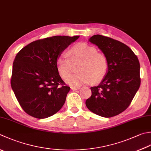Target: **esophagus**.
Instances as JSON below:
<instances>
[{
    "label": "esophagus",
    "mask_w": 151,
    "mask_h": 151,
    "mask_svg": "<svg viewBox=\"0 0 151 151\" xmlns=\"http://www.w3.org/2000/svg\"><path fill=\"white\" fill-rule=\"evenodd\" d=\"M70 89H71L73 91H76V90H78L80 89L79 87H70Z\"/></svg>",
    "instance_id": "34e87169"
}]
</instances>
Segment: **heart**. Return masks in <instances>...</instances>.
<instances>
[{
    "label": "heart",
    "instance_id": "heart-1",
    "mask_svg": "<svg viewBox=\"0 0 151 151\" xmlns=\"http://www.w3.org/2000/svg\"><path fill=\"white\" fill-rule=\"evenodd\" d=\"M66 55H60L56 60L58 73L62 78H65L66 83L73 86H78L90 82L97 84L107 75L109 61L104 54L99 53L93 46L86 43H78L68 52ZM78 63L77 73L69 76L72 70V64ZM68 75L69 76H68Z\"/></svg>",
    "mask_w": 151,
    "mask_h": 151
}]
</instances>
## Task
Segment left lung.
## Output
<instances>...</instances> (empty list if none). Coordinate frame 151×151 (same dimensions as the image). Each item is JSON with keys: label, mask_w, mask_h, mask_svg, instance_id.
<instances>
[{"label": "left lung", "mask_w": 151, "mask_h": 151, "mask_svg": "<svg viewBox=\"0 0 151 151\" xmlns=\"http://www.w3.org/2000/svg\"><path fill=\"white\" fill-rule=\"evenodd\" d=\"M89 41L107 56L109 69L101 83L90 88L91 96L86 105L99 116H114L128 107L139 88V62L134 52L119 40L96 35Z\"/></svg>", "instance_id": "1"}]
</instances>
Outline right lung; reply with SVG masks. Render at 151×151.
<instances>
[{"label":"right lung","instance_id":"add662e5","mask_svg":"<svg viewBox=\"0 0 151 151\" xmlns=\"http://www.w3.org/2000/svg\"><path fill=\"white\" fill-rule=\"evenodd\" d=\"M78 38H45L33 41L17 53L13 63L11 86L27 114L46 119L63 107L70 88L59 75L56 60Z\"/></svg>","mask_w":151,"mask_h":151}]
</instances>
